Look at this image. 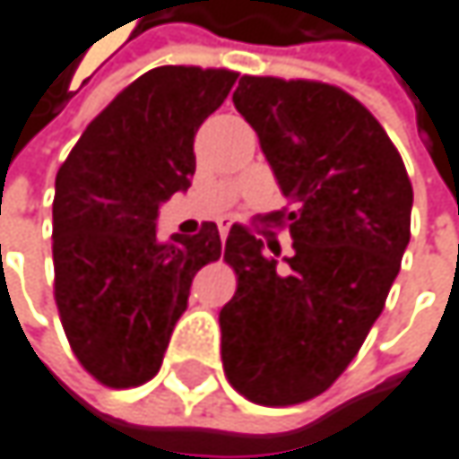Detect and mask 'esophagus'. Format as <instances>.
Instances as JSON below:
<instances>
[{
    "label": "esophagus",
    "mask_w": 459,
    "mask_h": 459,
    "mask_svg": "<svg viewBox=\"0 0 459 459\" xmlns=\"http://www.w3.org/2000/svg\"><path fill=\"white\" fill-rule=\"evenodd\" d=\"M229 229H230L229 221H221V223H218V230H221V238H226V236H229Z\"/></svg>",
    "instance_id": "1"
}]
</instances>
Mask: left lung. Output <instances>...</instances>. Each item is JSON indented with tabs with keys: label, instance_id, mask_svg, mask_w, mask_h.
<instances>
[{
	"label": "left lung",
	"instance_id": "8db88e82",
	"mask_svg": "<svg viewBox=\"0 0 459 459\" xmlns=\"http://www.w3.org/2000/svg\"><path fill=\"white\" fill-rule=\"evenodd\" d=\"M233 106L295 204L263 218L290 230L295 252L279 265V241L230 229L223 369L244 399L290 407L324 394L383 314L410 244L412 183L383 125L340 87L241 76Z\"/></svg>",
	"mask_w": 459,
	"mask_h": 459
}]
</instances>
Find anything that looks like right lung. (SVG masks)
Listing matches in <instances>:
<instances>
[{"label":"right lung","mask_w":459,"mask_h":459,"mask_svg":"<svg viewBox=\"0 0 459 459\" xmlns=\"http://www.w3.org/2000/svg\"><path fill=\"white\" fill-rule=\"evenodd\" d=\"M236 76L199 65L145 71L57 169L55 303L74 356L108 388H135L159 372L196 271L221 257L215 223L159 241L156 218L161 202L191 186L194 135Z\"/></svg>","instance_id":"right-lung-1"}]
</instances>
